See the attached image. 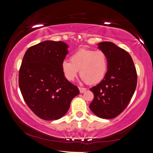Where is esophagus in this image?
<instances>
[{"mask_svg":"<svg viewBox=\"0 0 153 153\" xmlns=\"http://www.w3.org/2000/svg\"><path fill=\"white\" fill-rule=\"evenodd\" d=\"M79 91H80V94H83V93L85 92V91H86V88H80V87H79Z\"/></svg>","mask_w":153,"mask_h":153,"instance_id":"esophagus-1","label":"esophagus"}]
</instances>
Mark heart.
I'll use <instances>...</instances> for the list:
<instances>
[{"mask_svg":"<svg viewBox=\"0 0 153 153\" xmlns=\"http://www.w3.org/2000/svg\"><path fill=\"white\" fill-rule=\"evenodd\" d=\"M71 60L62 61L61 68L65 78L73 81L78 71L82 80L94 85L103 80L108 69L106 54L101 50L80 49L71 56Z\"/></svg>","mask_w":153,"mask_h":153,"instance_id":"b5f03b06","label":"heart"}]
</instances>
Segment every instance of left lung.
I'll return each instance as SVG.
<instances>
[{
  "mask_svg": "<svg viewBox=\"0 0 153 153\" xmlns=\"http://www.w3.org/2000/svg\"><path fill=\"white\" fill-rule=\"evenodd\" d=\"M107 56L108 69L104 78L90 90L94 99L89 108L102 119H113L126 108L137 82V71L128 52L111 42L98 44Z\"/></svg>",
  "mask_w": 153,
  "mask_h": 153,
  "instance_id": "left-lung-1",
  "label": "left lung"
}]
</instances>
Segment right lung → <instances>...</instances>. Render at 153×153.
Instances as JSON below:
<instances>
[{
  "mask_svg": "<svg viewBox=\"0 0 153 153\" xmlns=\"http://www.w3.org/2000/svg\"><path fill=\"white\" fill-rule=\"evenodd\" d=\"M68 47L61 41H45L29 47L23 58L19 74L21 92L29 108L45 120L62 117L80 94L61 68Z\"/></svg>",
  "mask_w": 153,
  "mask_h": 153,
  "instance_id": "right-lung-1",
  "label": "right lung"
}]
</instances>
